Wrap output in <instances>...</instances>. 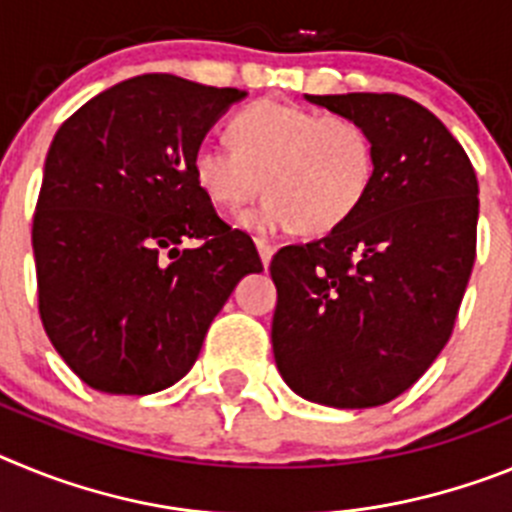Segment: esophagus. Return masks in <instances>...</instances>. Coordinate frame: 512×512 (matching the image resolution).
Wrapping results in <instances>:
<instances>
[{
    "mask_svg": "<svg viewBox=\"0 0 512 512\" xmlns=\"http://www.w3.org/2000/svg\"><path fill=\"white\" fill-rule=\"evenodd\" d=\"M256 248H259V256H261V261H264V266H269L271 256H274L277 246H274L271 241H266V238H256Z\"/></svg>",
    "mask_w": 512,
    "mask_h": 512,
    "instance_id": "1",
    "label": "esophagus"
}]
</instances>
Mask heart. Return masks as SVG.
<instances>
[{"instance_id":"b5f03b06","label":"heart","mask_w":512,"mask_h":512,"mask_svg":"<svg viewBox=\"0 0 512 512\" xmlns=\"http://www.w3.org/2000/svg\"><path fill=\"white\" fill-rule=\"evenodd\" d=\"M233 146L205 138L192 153L194 179L220 207H241L271 194L241 217L271 233L300 223L328 233L354 215L372 187V133L348 115H318L300 104L261 99L230 120Z\"/></svg>"}]
</instances>
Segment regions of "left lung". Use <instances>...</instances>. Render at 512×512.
<instances>
[{
  "label": "left lung",
  "instance_id": "left-lung-1",
  "mask_svg": "<svg viewBox=\"0 0 512 512\" xmlns=\"http://www.w3.org/2000/svg\"><path fill=\"white\" fill-rule=\"evenodd\" d=\"M374 138L372 187L320 241L271 259V346L284 382L328 408H377L454 333L477 256V174L459 140L402 94H305Z\"/></svg>",
  "mask_w": 512,
  "mask_h": 512
}]
</instances>
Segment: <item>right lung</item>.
<instances>
[{
    "mask_svg": "<svg viewBox=\"0 0 512 512\" xmlns=\"http://www.w3.org/2000/svg\"><path fill=\"white\" fill-rule=\"evenodd\" d=\"M246 97L171 74L120 81L58 128L33 217L38 310L71 372L151 395L192 369L233 287L264 264L194 179L192 153ZM200 240L197 249H179Z\"/></svg>",
    "mask_w": 512,
    "mask_h": 512,
    "instance_id": "add662e5",
    "label": "right lung"
}]
</instances>
